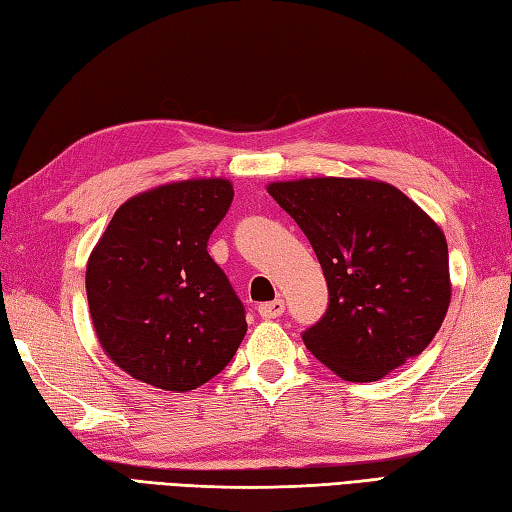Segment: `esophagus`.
I'll use <instances>...</instances> for the list:
<instances>
[{
	"mask_svg": "<svg viewBox=\"0 0 512 512\" xmlns=\"http://www.w3.org/2000/svg\"><path fill=\"white\" fill-rule=\"evenodd\" d=\"M257 310L264 319H279L286 310V303H284V299H275V301H268V303H259Z\"/></svg>",
	"mask_w": 512,
	"mask_h": 512,
	"instance_id": "1",
	"label": "esophagus"
}]
</instances>
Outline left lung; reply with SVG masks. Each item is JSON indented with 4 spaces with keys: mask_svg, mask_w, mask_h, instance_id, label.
<instances>
[{
    "mask_svg": "<svg viewBox=\"0 0 512 512\" xmlns=\"http://www.w3.org/2000/svg\"><path fill=\"white\" fill-rule=\"evenodd\" d=\"M314 248L330 290L303 343L336 376L374 383L431 343L451 303L442 228L394 184L372 178L270 182Z\"/></svg>",
    "mask_w": 512,
    "mask_h": 512,
    "instance_id": "obj_1",
    "label": "left lung"
}]
</instances>
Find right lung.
Instances as JSON below:
<instances>
[{
    "label": "right lung",
    "mask_w": 512,
    "mask_h": 512,
    "mask_svg": "<svg viewBox=\"0 0 512 512\" xmlns=\"http://www.w3.org/2000/svg\"><path fill=\"white\" fill-rule=\"evenodd\" d=\"M233 202L226 178H189L118 206L85 270L103 352L132 378L165 391L204 385L246 334L244 306L206 242Z\"/></svg>",
    "instance_id": "right-lung-1"
}]
</instances>
